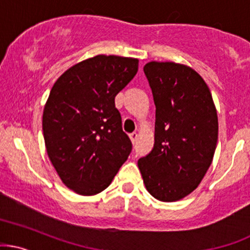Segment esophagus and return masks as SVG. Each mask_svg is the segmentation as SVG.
Returning a JSON list of instances; mask_svg holds the SVG:
<instances>
[{
  "instance_id": "1",
  "label": "esophagus",
  "mask_w": 250,
  "mask_h": 250,
  "mask_svg": "<svg viewBox=\"0 0 250 250\" xmlns=\"http://www.w3.org/2000/svg\"><path fill=\"white\" fill-rule=\"evenodd\" d=\"M129 136H130L131 142H133V144H135L136 140H138V138H139V134H138V133H131Z\"/></svg>"
}]
</instances>
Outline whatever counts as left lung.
Wrapping results in <instances>:
<instances>
[{
  "label": "left lung",
  "instance_id": "8db88e82",
  "mask_svg": "<svg viewBox=\"0 0 250 250\" xmlns=\"http://www.w3.org/2000/svg\"><path fill=\"white\" fill-rule=\"evenodd\" d=\"M155 104L154 147L139 159L147 191L175 202L197 188L209 169L218 139L210 89L193 68L172 62L144 67Z\"/></svg>",
  "mask_w": 250,
  "mask_h": 250
}]
</instances>
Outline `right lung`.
I'll use <instances>...</instances> for the list:
<instances>
[{
  "label": "right lung",
  "mask_w": 250,
  "mask_h": 250,
  "mask_svg": "<svg viewBox=\"0 0 250 250\" xmlns=\"http://www.w3.org/2000/svg\"><path fill=\"white\" fill-rule=\"evenodd\" d=\"M138 68L135 58L100 54L65 71L49 92L42 114L46 150L76 193L105 190L130 154L115 97Z\"/></svg>",
  "instance_id": "add662e5"
}]
</instances>
